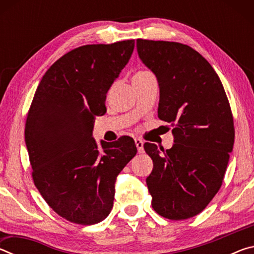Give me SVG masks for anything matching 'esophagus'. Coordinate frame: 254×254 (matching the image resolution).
<instances>
[{
  "mask_svg": "<svg viewBox=\"0 0 254 254\" xmlns=\"http://www.w3.org/2000/svg\"><path fill=\"white\" fill-rule=\"evenodd\" d=\"M134 142H135V145L137 148V152L142 153L143 152V141L139 139V137H136V139H134Z\"/></svg>",
  "mask_w": 254,
  "mask_h": 254,
  "instance_id": "obj_1",
  "label": "esophagus"
}]
</instances>
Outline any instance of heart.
<instances>
[{"label":"heart","mask_w":254,"mask_h":254,"mask_svg":"<svg viewBox=\"0 0 254 254\" xmlns=\"http://www.w3.org/2000/svg\"><path fill=\"white\" fill-rule=\"evenodd\" d=\"M145 72H148V71H144V70H140V71H137L136 74L134 75V76H140V75H143V74H145Z\"/></svg>","instance_id":"heart-1"}]
</instances>
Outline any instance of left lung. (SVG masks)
Here are the masks:
<instances>
[{
    "instance_id": "obj_1",
    "label": "left lung",
    "mask_w": 254,
    "mask_h": 254,
    "mask_svg": "<svg viewBox=\"0 0 254 254\" xmlns=\"http://www.w3.org/2000/svg\"><path fill=\"white\" fill-rule=\"evenodd\" d=\"M140 59L157 76L158 117L174 127L173 148L144 143L153 161L147 178L153 209L173 221L203 212L222 186L234 143L231 106L220 77L191 47L136 40Z\"/></svg>"
}]
</instances>
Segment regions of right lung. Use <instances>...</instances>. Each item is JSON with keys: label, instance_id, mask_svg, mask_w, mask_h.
<instances>
[{"label": "right lung", "instance_id": "1", "mask_svg": "<svg viewBox=\"0 0 254 254\" xmlns=\"http://www.w3.org/2000/svg\"><path fill=\"white\" fill-rule=\"evenodd\" d=\"M134 40L68 51L42 77L25 121L33 183L59 216L80 225L107 217L118 175L136 154L134 141H102L92 131L106 93L130 59Z\"/></svg>", "mask_w": 254, "mask_h": 254}]
</instances>
